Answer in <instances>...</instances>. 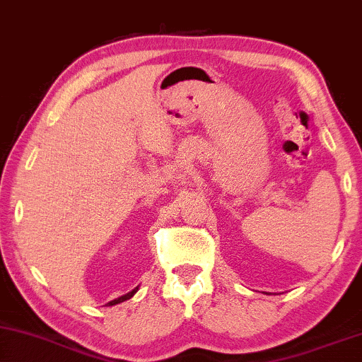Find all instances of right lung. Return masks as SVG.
Segmentation results:
<instances>
[{"instance_id": "1", "label": "right lung", "mask_w": 362, "mask_h": 362, "mask_svg": "<svg viewBox=\"0 0 362 362\" xmlns=\"http://www.w3.org/2000/svg\"><path fill=\"white\" fill-rule=\"evenodd\" d=\"M138 289H139V286H136L135 289H132L130 293H127V294H124V296H120V297H117V299H114V300H111V302H107L106 305L107 307H111V305H116V303H120V302H125V300H129V299H132L133 296H135L136 293H138Z\"/></svg>"}]
</instances>
